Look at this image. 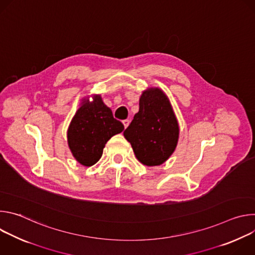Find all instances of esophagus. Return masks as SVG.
Returning <instances> with one entry per match:
<instances>
[{
  "label": "esophagus",
  "instance_id": "obj_1",
  "mask_svg": "<svg viewBox=\"0 0 255 255\" xmlns=\"http://www.w3.org/2000/svg\"><path fill=\"white\" fill-rule=\"evenodd\" d=\"M129 123H130V121H129L128 119H126V120H123V124H124V127H125V128H127V127H128Z\"/></svg>",
  "mask_w": 255,
  "mask_h": 255
}]
</instances>
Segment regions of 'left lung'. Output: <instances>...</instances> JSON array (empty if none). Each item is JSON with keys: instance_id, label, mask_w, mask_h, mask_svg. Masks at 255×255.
Returning a JSON list of instances; mask_svg holds the SVG:
<instances>
[{"instance_id": "1", "label": "left lung", "mask_w": 255, "mask_h": 255, "mask_svg": "<svg viewBox=\"0 0 255 255\" xmlns=\"http://www.w3.org/2000/svg\"><path fill=\"white\" fill-rule=\"evenodd\" d=\"M137 159L148 166L163 163L174 151L178 124L167 97L159 89L143 92L139 112L124 131Z\"/></svg>"}]
</instances>
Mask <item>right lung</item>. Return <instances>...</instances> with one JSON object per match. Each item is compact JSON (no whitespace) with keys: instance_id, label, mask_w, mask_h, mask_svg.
Here are the masks:
<instances>
[{"instance_id":"add662e5","label":"right lung","mask_w":255,"mask_h":255,"mask_svg":"<svg viewBox=\"0 0 255 255\" xmlns=\"http://www.w3.org/2000/svg\"><path fill=\"white\" fill-rule=\"evenodd\" d=\"M124 125L113 117L100 96L93 102L85 101L67 130L68 146L75 158L85 166L94 165L103 154L106 143L112 136L121 133Z\"/></svg>"}]
</instances>
